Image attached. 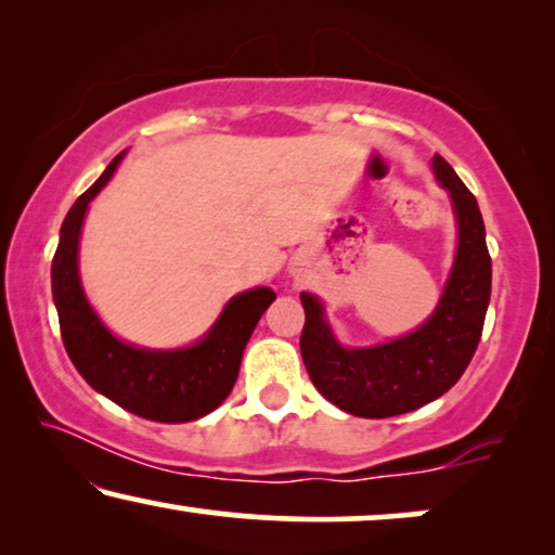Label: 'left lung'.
Listing matches in <instances>:
<instances>
[{"label": "left lung", "mask_w": 555, "mask_h": 555, "mask_svg": "<svg viewBox=\"0 0 555 555\" xmlns=\"http://www.w3.org/2000/svg\"><path fill=\"white\" fill-rule=\"evenodd\" d=\"M431 169L450 192L460 240L450 280L427 323L389 344L344 348L318 298L300 295L306 308L300 353L310 382L331 404L353 416L386 420L439 399L460 382L480 344L492 285L482 215L473 192L439 154Z\"/></svg>", "instance_id": "left-lung-1"}]
</instances>
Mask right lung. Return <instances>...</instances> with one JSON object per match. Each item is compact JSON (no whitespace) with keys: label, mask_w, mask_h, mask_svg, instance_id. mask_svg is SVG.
Segmentation results:
<instances>
[{"label":"right lung","mask_w":555,"mask_h":555,"mask_svg":"<svg viewBox=\"0 0 555 555\" xmlns=\"http://www.w3.org/2000/svg\"><path fill=\"white\" fill-rule=\"evenodd\" d=\"M120 158L124 154L113 158L101 179L78 196L60 227V245L52 257V298L60 333L80 376L126 412L151 422H194L230 397L242 351L275 293L270 287H255L234 295L207 336L179 351H149L113 336L82 293L78 242L88 204L108 184Z\"/></svg>","instance_id":"1"}]
</instances>
